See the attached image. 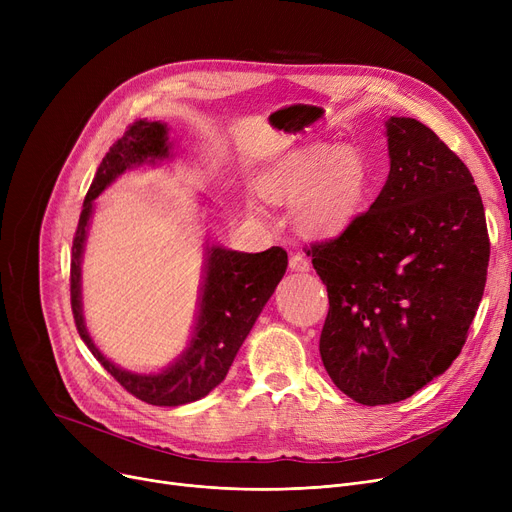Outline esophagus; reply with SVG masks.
Here are the masks:
<instances>
[{
	"label": "esophagus",
	"instance_id": "34e87169",
	"mask_svg": "<svg viewBox=\"0 0 512 512\" xmlns=\"http://www.w3.org/2000/svg\"><path fill=\"white\" fill-rule=\"evenodd\" d=\"M288 265H290V270H292V272H301V274H305V272H309V270H311L309 261H307L303 255H299V253L290 257Z\"/></svg>",
	"mask_w": 512,
	"mask_h": 512
}]
</instances>
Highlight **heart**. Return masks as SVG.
<instances>
[{"label":"heart","instance_id":"1","mask_svg":"<svg viewBox=\"0 0 512 512\" xmlns=\"http://www.w3.org/2000/svg\"><path fill=\"white\" fill-rule=\"evenodd\" d=\"M371 184L367 159L353 147L317 143L294 151L263 178V195L294 207V226L309 238H334L361 213Z\"/></svg>","mask_w":512,"mask_h":512}]
</instances>
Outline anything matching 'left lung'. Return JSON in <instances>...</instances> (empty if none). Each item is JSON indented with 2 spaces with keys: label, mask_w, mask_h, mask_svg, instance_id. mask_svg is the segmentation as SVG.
I'll return each instance as SVG.
<instances>
[{
  "label": "left lung",
  "mask_w": 512,
  "mask_h": 512,
  "mask_svg": "<svg viewBox=\"0 0 512 512\" xmlns=\"http://www.w3.org/2000/svg\"><path fill=\"white\" fill-rule=\"evenodd\" d=\"M390 172L340 236L307 251L328 288L319 338L332 382L361 405H392L459 357L490 261L469 168L415 118L386 120Z\"/></svg>",
  "instance_id": "8db88e82"
}]
</instances>
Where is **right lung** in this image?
Masks as SVG:
<instances>
[{"instance_id": "1", "label": "right lung", "mask_w": 512, "mask_h": 512, "mask_svg": "<svg viewBox=\"0 0 512 512\" xmlns=\"http://www.w3.org/2000/svg\"><path fill=\"white\" fill-rule=\"evenodd\" d=\"M170 157L174 153L168 124L137 120L124 132V137L105 153L91 182L74 234L70 263V301L80 338L124 390L155 407L195 402L224 382L238 348L249 336L288 265V255L280 247L263 253H240L207 242L199 311L184 351L157 373H132L107 359L87 330L83 292H80V263H83L95 199L126 170L143 164L155 166L157 161Z\"/></svg>"}]
</instances>
